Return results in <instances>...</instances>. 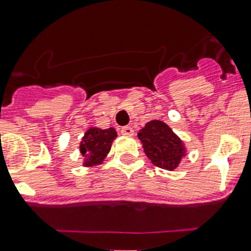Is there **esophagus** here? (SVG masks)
Returning a JSON list of instances; mask_svg holds the SVG:
<instances>
[{
  "mask_svg": "<svg viewBox=\"0 0 251 251\" xmlns=\"http://www.w3.org/2000/svg\"><path fill=\"white\" fill-rule=\"evenodd\" d=\"M121 134L126 136H132L134 135V130H132L131 126H125V127H122L121 129Z\"/></svg>",
  "mask_w": 251,
  "mask_h": 251,
  "instance_id": "obj_1",
  "label": "esophagus"
}]
</instances>
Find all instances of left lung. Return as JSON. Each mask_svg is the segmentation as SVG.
I'll use <instances>...</instances> for the list:
<instances>
[{"mask_svg": "<svg viewBox=\"0 0 251 251\" xmlns=\"http://www.w3.org/2000/svg\"><path fill=\"white\" fill-rule=\"evenodd\" d=\"M143 144L144 153L157 168L173 172L178 168L188 151L185 143L168 124L160 120H151L138 132Z\"/></svg>", "mask_w": 251, "mask_h": 251, "instance_id": "1", "label": "left lung"}]
</instances>
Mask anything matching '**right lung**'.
<instances>
[{
	"label": "right lung",
	"mask_w": 251,
	"mask_h": 251,
	"mask_svg": "<svg viewBox=\"0 0 251 251\" xmlns=\"http://www.w3.org/2000/svg\"><path fill=\"white\" fill-rule=\"evenodd\" d=\"M116 138H117V131L115 127H108V129H100L97 126L89 127L79 143L82 166L93 168L103 164Z\"/></svg>",
	"instance_id": "add662e5"
}]
</instances>
